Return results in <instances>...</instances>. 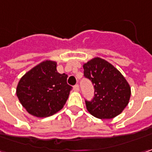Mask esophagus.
I'll list each match as a JSON object with an SVG mask.
<instances>
[{
    "instance_id": "obj_1",
    "label": "esophagus",
    "mask_w": 152,
    "mask_h": 152,
    "mask_svg": "<svg viewBox=\"0 0 152 152\" xmlns=\"http://www.w3.org/2000/svg\"><path fill=\"white\" fill-rule=\"evenodd\" d=\"M73 89H74V91L78 92V91L80 90V88H79V86H78V85H75V86L73 87Z\"/></svg>"
}]
</instances>
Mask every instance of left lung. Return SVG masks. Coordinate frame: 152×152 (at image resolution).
Here are the masks:
<instances>
[{
	"label": "left lung",
	"instance_id": "obj_1",
	"mask_svg": "<svg viewBox=\"0 0 152 152\" xmlns=\"http://www.w3.org/2000/svg\"><path fill=\"white\" fill-rule=\"evenodd\" d=\"M84 76L94 88V97L85 100L88 112L99 119H110L121 114L131 96L129 83L121 72L100 58H94L83 64Z\"/></svg>",
	"mask_w": 152,
	"mask_h": 152
}]
</instances>
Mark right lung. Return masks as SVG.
<instances>
[{
    "label": "right lung",
    "mask_w": 152,
    "mask_h": 152,
    "mask_svg": "<svg viewBox=\"0 0 152 152\" xmlns=\"http://www.w3.org/2000/svg\"><path fill=\"white\" fill-rule=\"evenodd\" d=\"M67 77L57 71L55 61H43L19 80L16 90L18 100L30 115H53L63 108L72 89Z\"/></svg>",
    "instance_id": "1"
}]
</instances>
